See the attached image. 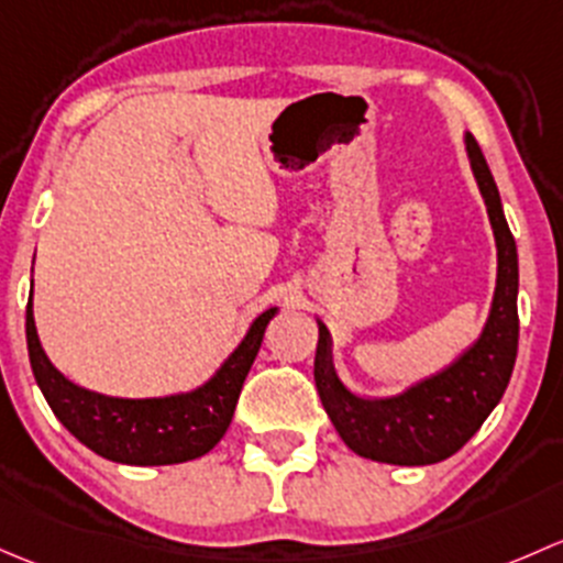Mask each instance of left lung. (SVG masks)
Instances as JSON below:
<instances>
[{"label":"left lung","mask_w":563,"mask_h":563,"mask_svg":"<svg viewBox=\"0 0 563 563\" xmlns=\"http://www.w3.org/2000/svg\"><path fill=\"white\" fill-rule=\"evenodd\" d=\"M474 178L488 206L498 249L494 306L483 335L442 374L393 398H357L341 385L330 357V333L320 324L314 382L322 407L346 448L357 455L398 466H428L450 457L501 401L518 355V249L501 211L496 181L474 135H466Z\"/></svg>","instance_id":"obj_1"}]
</instances>
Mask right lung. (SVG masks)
I'll return each instance as SVG.
<instances>
[{"label": "right lung", "mask_w": 563, "mask_h": 563, "mask_svg": "<svg viewBox=\"0 0 563 563\" xmlns=\"http://www.w3.org/2000/svg\"><path fill=\"white\" fill-rule=\"evenodd\" d=\"M276 309L263 311L239 350L202 387L170 398H110L69 382L43 352L26 303V346L34 379L62 426L97 455L130 466H167L206 455L224 437L239 404L243 379Z\"/></svg>", "instance_id": "obj_1"}]
</instances>
